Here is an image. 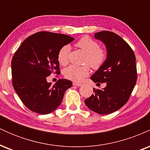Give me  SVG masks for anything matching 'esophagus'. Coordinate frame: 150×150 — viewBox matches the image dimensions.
<instances>
[{
    "label": "esophagus",
    "instance_id": "34e87169",
    "mask_svg": "<svg viewBox=\"0 0 150 150\" xmlns=\"http://www.w3.org/2000/svg\"><path fill=\"white\" fill-rule=\"evenodd\" d=\"M73 85H75V86H81L82 85V84L81 83H79V82H73Z\"/></svg>",
    "mask_w": 150,
    "mask_h": 150
}]
</instances>
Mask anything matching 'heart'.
<instances>
[{
	"label": "heart",
	"mask_w": 150,
	"mask_h": 150,
	"mask_svg": "<svg viewBox=\"0 0 150 150\" xmlns=\"http://www.w3.org/2000/svg\"><path fill=\"white\" fill-rule=\"evenodd\" d=\"M75 46L86 53L85 63H88L94 69H98L104 64L106 59V52L104 49L99 48V44L89 37H82L75 44ZM69 46H63L58 53V61L62 65H66L69 62ZM88 65L77 66L70 65L64 70V75L67 79L75 82L82 81L89 75Z\"/></svg>",
	"instance_id": "1"
}]
</instances>
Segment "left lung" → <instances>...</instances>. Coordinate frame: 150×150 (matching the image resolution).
<instances>
[{"instance_id": "obj_1", "label": "left lung", "mask_w": 150, "mask_h": 150, "mask_svg": "<svg viewBox=\"0 0 150 150\" xmlns=\"http://www.w3.org/2000/svg\"><path fill=\"white\" fill-rule=\"evenodd\" d=\"M94 37L106 45L107 58L91 80L97 84L106 82V86L93 88L94 94L85 102L94 112L109 114L123 107L130 98L137 81L136 58L128 43L114 32L101 31Z\"/></svg>"}]
</instances>
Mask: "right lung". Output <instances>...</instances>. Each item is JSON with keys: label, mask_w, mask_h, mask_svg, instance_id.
I'll list each match as a JSON object with an SVG mask.
<instances>
[{"label": "right lung", "mask_w": 150, "mask_h": 150, "mask_svg": "<svg viewBox=\"0 0 150 150\" xmlns=\"http://www.w3.org/2000/svg\"><path fill=\"white\" fill-rule=\"evenodd\" d=\"M74 38L62 34L40 32L27 37L12 59V81L23 104L32 111L48 114L61 104L71 81L59 79L54 85L46 77L60 73L58 53Z\"/></svg>", "instance_id": "right-lung-1"}]
</instances>
